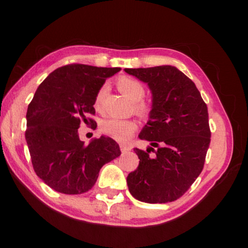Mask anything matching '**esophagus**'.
Returning <instances> with one entry per match:
<instances>
[{
  "label": "esophagus",
  "mask_w": 248,
  "mask_h": 248,
  "mask_svg": "<svg viewBox=\"0 0 248 248\" xmlns=\"http://www.w3.org/2000/svg\"><path fill=\"white\" fill-rule=\"evenodd\" d=\"M120 148H121V151L123 152V154H126V152L131 150V147H130V145H127V144H121Z\"/></svg>",
  "instance_id": "34e87169"
}]
</instances>
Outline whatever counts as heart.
<instances>
[{
    "label": "heart",
    "instance_id": "obj_1",
    "mask_svg": "<svg viewBox=\"0 0 248 248\" xmlns=\"http://www.w3.org/2000/svg\"><path fill=\"white\" fill-rule=\"evenodd\" d=\"M116 86L122 93L128 99L134 101V110L140 116H148L151 111V105L143 99L145 88L140 81L131 77H121L116 81ZM105 88H100L94 97V108L99 109L103 103ZM138 128V123L134 120H121L110 117L101 123L100 130L105 135L116 141H127Z\"/></svg>",
    "mask_w": 248,
    "mask_h": 248
}]
</instances>
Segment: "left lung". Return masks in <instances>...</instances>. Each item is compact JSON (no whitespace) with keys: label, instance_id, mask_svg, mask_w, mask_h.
Instances as JSON below:
<instances>
[{"label":"left lung","instance_id":"obj_1","mask_svg":"<svg viewBox=\"0 0 248 248\" xmlns=\"http://www.w3.org/2000/svg\"><path fill=\"white\" fill-rule=\"evenodd\" d=\"M125 72L147 82L154 96L150 120L139 135L152 147L134 148L140 162L127 176L128 191L145 203L176 201L204 167L211 141L208 107L194 82L174 66Z\"/></svg>","mask_w":248,"mask_h":248}]
</instances>
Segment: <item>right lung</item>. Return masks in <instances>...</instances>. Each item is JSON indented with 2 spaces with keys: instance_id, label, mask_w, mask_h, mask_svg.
<instances>
[{
  "instance_id": "right-lung-1",
  "label": "right lung",
  "mask_w": 248,
  "mask_h": 248,
  "mask_svg": "<svg viewBox=\"0 0 248 248\" xmlns=\"http://www.w3.org/2000/svg\"><path fill=\"white\" fill-rule=\"evenodd\" d=\"M120 67L67 64L40 83L27 110L26 140L33 170L54 191L82 194L93 188L100 168L120 157L113 139L100 137L84 144L81 123L97 126L94 97Z\"/></svg>"
}]
</instances>
